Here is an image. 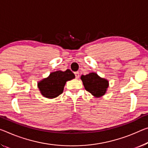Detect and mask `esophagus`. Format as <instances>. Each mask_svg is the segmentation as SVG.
Segmentation results:
<instances>
[{
  "label": "esophagus",
  "instance_id": "1",
  "mask_svg": "<svg viewBox=\"0 0 148 148\" xmlns=\"http://www.w3.org/2000/svg\"><path fill=\"white\" fill-rule=\"evenodd\" d=\"M74 74H75V76H76V78H78L79 77V72H74Z\"/></svg>",
  "mask_w": 148,
  "mask_h": 148
}]
</instances>
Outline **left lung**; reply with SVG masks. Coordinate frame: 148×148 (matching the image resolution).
<instances>
[{
  "label": "left lung",
  "mask_w": 148,
  "mask_h": 148,
  "mask_svg": "<svg viewBox=\"0 0 148 148\" xmlns=\"http://www.w3.org/2000/svg\"><path fill=\"white\" fill-rule=\"evenodd\" d=\"M81 79L86 90L95 97H98L103 95L109 86V82L107 79L100 78L96 73H90L85 76L82 75Z\"/></svg>",
  "instance_id": "left-lung-1"
}]
</instances>
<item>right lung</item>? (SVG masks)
<instances>
[{
    "label": "right lung",
    "instance_id": "obj_1",
    "mask_svg": "<svg viewBox=\"0 0 148 148\" xmlns=\"http://www.w3.org/2000/svg\"><path fill=\"white\" fill-rule=\"evenodd\" d=\"M75 78L74 74L70 70L64 72L57 71L51 73L48 78L38 83V88L41 94L47 98L57 97L63 92L66 81Z\"/></svg>",
    "mask_w": 148,
    "mask_h": 148
}]
</instances>
